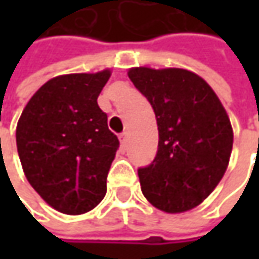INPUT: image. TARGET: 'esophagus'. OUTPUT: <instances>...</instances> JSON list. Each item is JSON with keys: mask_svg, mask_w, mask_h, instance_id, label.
Here are the masks:
<instances>
[{"mask_svg": "<svg viewBox=\"0 0 259 259\" xmlns=\"http://www.w3.org/2000/svg\"><path fill=\"white\" fill-rule=\"evenodd\" d=\"M119 141H121L122 148H125V147H126V144H128V134H126V133H122V134L119 135Z\"/></svg>", "mask_w": 259, "mask_h": 259, "instance_id": "34e87169", "label": "esophagus"}]
</instances>
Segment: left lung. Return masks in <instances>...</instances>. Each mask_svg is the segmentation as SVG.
Returning a JSON list of instances; mask_svg holds the SVG:
<instances>
[{
	"mask_svg": "<svg viewBox=\"0 0 259 259\" xmlns=\"http://www.w3.org/2000/svg\"><path fill=\"white\" fill-rule=\"evenodd\" d=\"M128 77L148 99L158 126V150L138 168L141 190L167 213L200 204L224 177L234 133L225 108L200 76L184 69L133 67Z\"/></svg>",
	"mask_w": 259,
	"mask_h": 259,
	"instance_id": "1",
	"label": "left lung"
}]
</instances>
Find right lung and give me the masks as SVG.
<instances>
[{
    "label": "right lung",
    "instance_id": "1",
    "mask_svg": "<svg viewBox=\"0 0 259 259\" xmlns=\"http://www.w3.org/2000/svg\"><path fill=\"white\" fill-rule=\"evenodd\" d=\"M109 76L102 70L53 77L18 119L15 140L25 177L62 213H86L106 193L119 141L96 99Z\"/></svg>",
    "mask_w": 259,
    "mask_h": 259
}]
</instances>
